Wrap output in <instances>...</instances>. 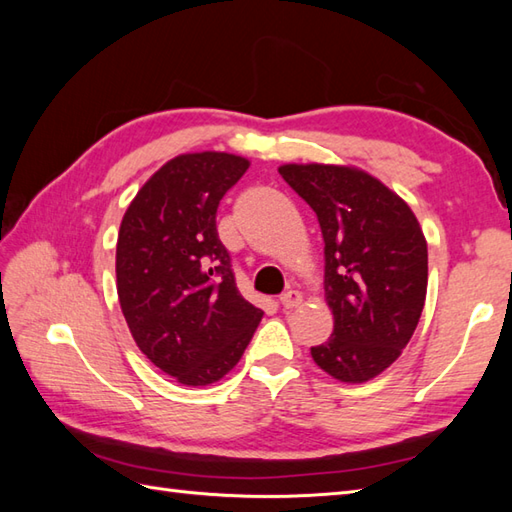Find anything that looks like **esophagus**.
Segmentation results:
<instances>
[{"instance_id":"34e87169","label":"esophagus","mask_w":512,"mask_h":512,"mask_svg":"<svg viewBox=\"0 0 512 512\" xmlns=\"http://www.w3.org/2000/svg\"><path fill=\"white\" fill-rule=\"evenodd\" d=\"M279 303H281V308L292 310V308H299L301 306L303 297H301L299 290H288V292H284V295L279 297Z\"/></svg>"}]
</instances>
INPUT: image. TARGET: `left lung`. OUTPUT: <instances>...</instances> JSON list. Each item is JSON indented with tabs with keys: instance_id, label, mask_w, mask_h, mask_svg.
I'll return each instance as SVG.
<instances>
[{
	"instance_id": "obj_1",
	"label": "left lung",
	"mask_w": 512,
	"mask_h": 512,
	"mask_svg": "<svg viewBox=\"0 0 512 512\" xmlns=\"http://www.w3.org/2000/svg\"><path fill=\"white\" fill-rule=\"evenodd\" d=\"M325 242V301L334 330L310 354L341 383H365L396 361L427 297V239L409 204L354 167L281 165Z\"/></svg>"
}]
</instances>
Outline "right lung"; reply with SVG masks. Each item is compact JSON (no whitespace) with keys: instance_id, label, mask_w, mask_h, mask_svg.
<instances>
[{"instance_id":"1","label":"right lung","mask_w":512,"mask_h":512,"mask_svg":"<svg viewBox=\"0 0 512 512\" xmlns=\"http://www.w3.org/2000/svg\"><path fill=\"white\" fill-rule=\"evenodd\" d=\"M250 162L224 151L162 165L123 215L116 290L136 345L182 385L217 383L239 363L264 312L235 286L217 204Z\"/></svg>"}]
</instances>
